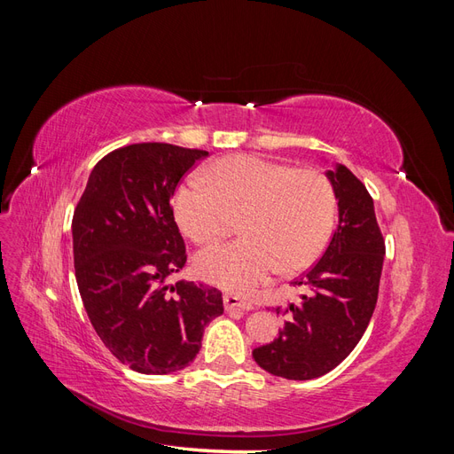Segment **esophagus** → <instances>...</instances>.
Listing matches in <instances>:
<instances>
[{
	"mask_svg": "<svg viewBox=\"0 0 454 454\" xmlns=\"http://www.w3.org/2000/svg\"><path fill=\"white\" fill-rule=\"evenodd\" d=\"M223 305H225V310H252V303H248V301H244L237 295H231V294H225L223 295Z\"/></svg>",
	"mask_w": 454,
	"mask_h": 454,
	"instance_id": "1",
	"label": "esophagus"
}]
</instances>
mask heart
<instances>
[{"label": "heart", "mask_w": 454, "mask_h": 454, "mask_svg": "<svg viewBox=\"0 0 454 454\" xmlns=\"http://www.w3.org/2000/svg\"><path fill=\"white\" fill-rule=\"evenodd\" d=\"M176 222L197 244L227 237L240 215L242 239L197 255L202 278L248 294L274 272L314 263L332 237L335 191L310 168L259 155H229L206 168V184L187 180L174 197Z\"/></svg>", "instance_id": "b5f03b06"}]
</instances>
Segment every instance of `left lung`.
<instances>
[{
	"label": "left lung",
	"instance_id": "obj_1",
	"mask_svg": "<svg viewBox=\"0 0 454 454\" xmlns=\"http://www.w3.org/2000/svg\"><path fill=\"white\" fill-rule=\"evenodd\" d=\"M325 176L339 200V225L324 255L294 282L307 294L277 309L286 316L278 339L252 352L259 367L290 380L329 373L358 345L377 305L387 252L365 185L345 164Z\"/></svg>",
	"mask_w": 454,
	"mask_h": 454
}]
</instances>
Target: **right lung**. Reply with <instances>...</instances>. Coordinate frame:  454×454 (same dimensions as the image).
I'll list each match as a JSON object with an SVG mask.
<instances>
[{
  "instance_id": "add662e5",
  "label": "right lung",
  "mask_w": 454,
  "mask_h": 454,
  "mask_svg": "<svg viewBox=\"0 0 454 454\" xmlns=\"http://www.w3.org/2000/svg\"><path fill=\"white\" fill-rule=\"evenodd\" d=\"M208 151L132 144L96 162L72 222L81 299L115 358L145 375L195 360L204 325L223 314L215 287L167 280L187 261L170 199Z\"/></svg>"
}]
</instances>
